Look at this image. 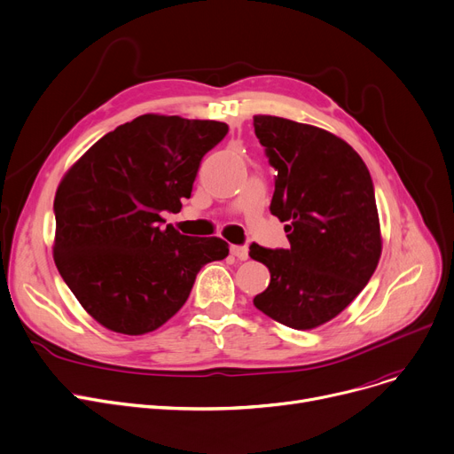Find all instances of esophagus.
<instances>
[{
	"label": "esophagus",
	"instance_id": "esophagus-1",
	"mask_svg": "<svg viewBox=\"0 0 454 454\" xmlns=\"http://www.w3.org/2000/svg\"><path fill=\"white\" fill-rule=\"evenodd\" d=\"M231 254L236 256L238 260H247L249 249H247V246H231Z\"/></svg>",
	"mask_w": 454,
	"mask_h": 454
}]
</instances>
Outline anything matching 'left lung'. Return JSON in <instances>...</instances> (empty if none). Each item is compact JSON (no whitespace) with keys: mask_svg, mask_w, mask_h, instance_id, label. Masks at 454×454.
<instances>
[{"mask_svg":"<svg viewBox=\"0 0 454 454\" xmlns=\"http://www.w3.org/2000/svg\"><path fill=\"white\" fill-rule=\"evenodd\" d=\"M253 126L277 170L270 210L289 223L287 249L249 247L271 273L253 302L284 326L311 330L348 306L378 268L374 183L359 153L326 129L271 115H254Z\"/></svg>","mask_w":454,"mask_h":454,"instance_id":"obj_1","label":"left lung"}]
</instances>
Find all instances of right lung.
Returning <instances> with one entry per match:
<instances>
[{"instance_id": "1", "label": "right lung", "mask_w": 454, "mask_h": 454, "mask_svg": "<svg viewBox=\"0 0 454 454\" xmlns=\"http://www.w3.org/2000/svg\"><path fill=\"white\" fill-rule=\"evenodd\" d=\"M225 122L141 115L106 133L69 168L55 196V263L98 325L143 335L191 295L205 263L223 260L222 238L161 229V212L191 198L203 155Z\"/></svg>"}]
</instances>
